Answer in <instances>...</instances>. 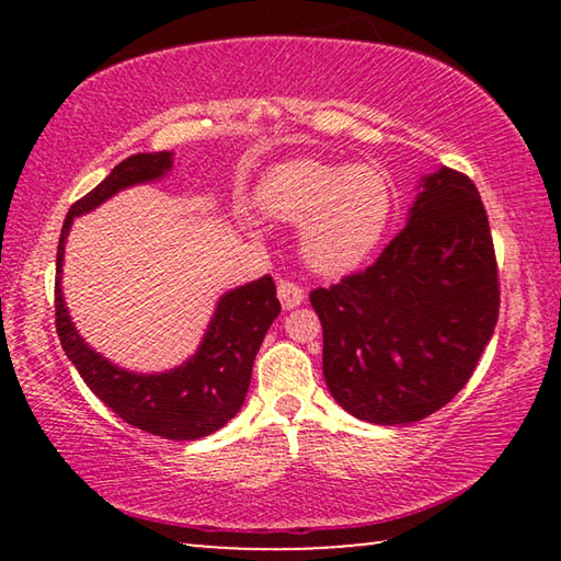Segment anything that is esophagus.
I'll use <instances>...</instances> for the list:
<instances>
[{
    "mask_svg": "<svg viewBox=\"0 0 561 561\" xmlns=\"http://www.w3.org/2000/svg\"><path fill=\"white\" fill-rule=\"evenodd\" d=\"M277 297H279L284 309H294L304 301V289L299 287V284L284 279V282H279V287H277Z\"/></svg>",
    "mask_w": 561,
    "mask_h": 561,
    "instance_id": "esophagus-1",
    "label": "esophagus"
}]
</instances>
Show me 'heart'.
<instances>
[{"mask_svg": "<svg viewBox=\"0 0 561 561\" xmlns=\"http://www.w3.org/2000/svg\"><path fill=\"white\" fill-rule=\"evenodd\" d=\"M254 201L274 220L299 222L301 257L321 274L358 267L381 242L393 215L391 180L366 163L287 160L260 180Z\"/></svg>", "mask_w": 561, "mask_h": 561, "instance_id": "1", "label": "heart"}]
</instances>
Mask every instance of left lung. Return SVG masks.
Here are the masks:
<instances>
[{"mask_svg":"<svg viewBox=\"0 0 561 561\" xmlns=\"http://www.w3.org/2000/svg\"><path fill=\"white\" fill-rule=\"evenodd\" d=\"M415 190L381 257L309 297L331 396L376 425L423 421L450 403L497 324V264L478 187L438 168Z\"/></svg>","mask_w":561,"mask_h":561,"instance_id":"8db88e82","label":"left lung"}]
</instances>
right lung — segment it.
I'll use <instances>...</instances> for the list:
<instances>
[{
    "instance_id": "obj_1",
    "label": "right lung",
    "mask_w": 561,
    "mask_h": 561,
    "mask_svg": "<svg viewBox=\"0 0 561 561\" xmlns=\"http://www.w3.org/2000/svg\"><path fill=\"white\" fill-rule=\"evenodd\" d=\"M170 170V150L130 156L71 205L56 250V334L87 386L128 425L168 440H197L220 431L244 403L254 356L282 311L270 274L225 291L195 354L158 374L128 371L91 348L73 327L61 289L64 247L73 217L96 210L121 190L163 180Z\"/></svg>"
}]
</instances>
